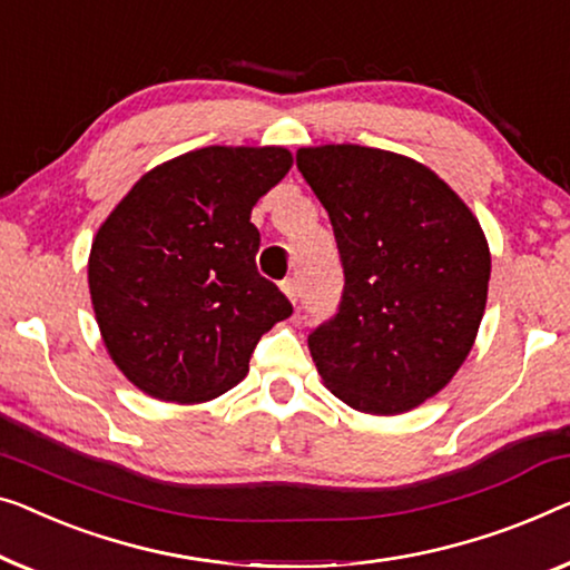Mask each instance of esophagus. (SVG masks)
<instances>
[{
    "mask_svg": "<svg viewBox=\"0 0 570 570\" xmlns=\"http://www.w3.org/2000/svg\"><path fill=\"white\" fill-rule=\"evenodd\" d=\"M279 287H283V293L287 295V298H291V303L298 301V285H295V279H293V277L283 279V283H279Z\"/></svg>",
    "mask_w": 570,
    "mask_h": 570,
    "instance_id": "1",
    "label": "esophagus"
}]
</instances>
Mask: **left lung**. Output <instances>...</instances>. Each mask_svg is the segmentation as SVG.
<instances>
[{"instance_id":"left-lung-1","label":"left lung","mask_w":570,"mask_h":570,"mask_svg":"<svg viewBox=\"0 0 570 570\" xmlns=\"http://www.w3.org/2000/svg\"><path fill=\"white\" fill-rule=\"evenodd\" d=\"M332 220L344 269L334 318L308 350L328 391L403 414L452 381L485 311L491 254L478 218L409 156L332 144L295 154Z\"/></svg>"}]
</instances>
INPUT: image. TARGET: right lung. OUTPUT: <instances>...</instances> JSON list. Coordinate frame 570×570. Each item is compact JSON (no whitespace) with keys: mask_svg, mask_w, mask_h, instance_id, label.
Wrapping results in <instances>:
<instances>
[{"mask_svg":"<svg viewBox=\"0 0 570 570\" xmlns=\"http://www.w3.org/2000/svg\"><path fill=\"white\" fill-rule=\"evenodd\" d=\"M283 146H208L144 175L97 230L89 293L115 365L171 403L218 399L293 313L257 272L252 208L291 169Z\"/></svg>","mask_w":570,"mask_h":570,"instance_id":"right-lung-1","label":"right lung"}]
</instances>
